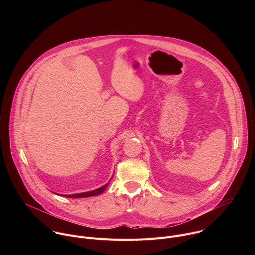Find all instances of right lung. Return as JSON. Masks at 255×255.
Here are the masks:
<instances>
[{
  "label": "right lung",
  "mask_w": 255,
  "mask_h": 255,
  "mask_svg": "<svg viewBox=\"0 0 255 255\" xmlns=\"http://www.w3.org/2000/svg\"><path fill=\"white\" fill-rule=\"evenodd\" d=\"M108 184H106L105 186L97 189V190H94V191H91V192H87V193H81V194H74V195H64V197H68V198H87V197H93V196H98L100 194H102L105 189L107 188Z\"/></svg>",
  "instance_id": "obj_1"
}]
</instances>
